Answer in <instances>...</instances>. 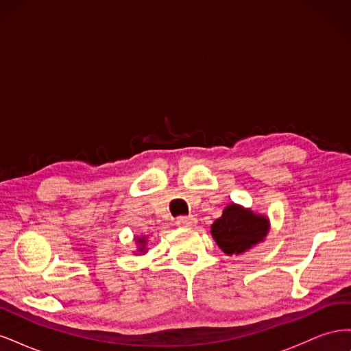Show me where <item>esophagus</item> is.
<instances>
[{
  "label": "esophagus",
  "instance_id": "1",
  "mask_svg": "<svg viewBox=\"0 0 351 351\" xmlns=\"http://www.w3.org/2000/svg\"><path fill=\"white\" fill-rule=\"evenodd\" d=\"M176 224L180 227V228H192L197 224V218L193 217V215H187V217H178Z\"/></svg>",
  "mask_w": 351,
  "mask_h": 351
}]
</instances>
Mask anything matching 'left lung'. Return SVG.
Masks as SVG:
<instances>
[{
    "mask_svg": "<svg viewBox=\"0 0 351 351\" xmlns=\"http://www.w3.org/2000/svg\"><path fill=\"white\" fill-rule=\"evenodd\" d=\"M269 218L231 202L222 215L210 226V234L228 256L243 254L267 239Z\"/></svg>",
    "mask_w": 351,
    "mask_h": 351,
    "instance_id": "obj_1",
    "label": "left lung"
}]
</instances>
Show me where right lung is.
Returning <instances> with one entry per match:
<instances>
[{"instance_id":"right-lung-1","label":"right lung","mask_w":351,"mask_h":351,"mask_svg":"<svg viewBox=\"0 0 351 351\" xmlns=\"http://www.w3.org/2000/svg\"><path fill=\"white\" fill-rule=\"evenodd\" d=\"M134 241L137 244L134 254H145L147 252V236H134Z\"/></svg>"}]
</instances>
